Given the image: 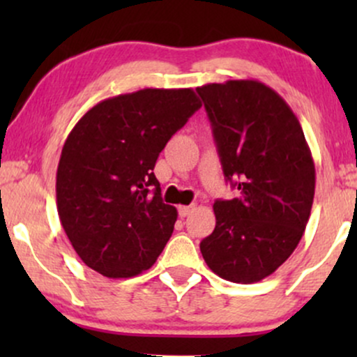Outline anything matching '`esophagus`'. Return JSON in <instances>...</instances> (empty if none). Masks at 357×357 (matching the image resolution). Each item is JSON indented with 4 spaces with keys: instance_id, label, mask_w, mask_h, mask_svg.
I'll use <instances>...</instances> for the list:
<instances>
[{
    "instance_id": "obj_1",
    "label": "esophagus",
    "mask_w": 357,
    "mask_h": 357,
    "mask_svg": "<svg viewBox=\"0 0 357 357\" xmlns=\"http://www.w3.org/2000/svg\"><path fill=\"white\" fill-rule=\"evenodd\" d=\"M192 210H195V206H192V204H190V206H179L178 208V213H179V216H181V218H186V216H190L191 213H192Z\"/></svg>"
}]
</instances>
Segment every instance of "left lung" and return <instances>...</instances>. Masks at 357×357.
Listing matches in <instances>:
<instances>
[{"label":"left lung","instance_id":"1","mask_svg":"<svg viewBox=\"0 0 357 357\" xmlns=\"http://www.w3.org/2000/svg\"><path fill=\"white\" fill-rule=\"evenodd\" d=\"M213 127L225 178L240 198L216 199V227L199 248L216 275L253 284L292 255L312 210L315 166L289 104L258 80L196 89Z\"/></svg>","mask_w":357,"mask_h":357}]
</instances>
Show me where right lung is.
<instances>
[{"label":"right lung","instance_id":"1","mask_svg":"<svg viewBox=\"0 0 357 357\" xmlns=\"http://www.w3.org/2000/svg\"><path fill=\"white\" fill-rule=\"evenodd\" d=\"M199 107L192 89H142L99 102L70 130L56 169V210L87 267L129 278L161 255L178 211L162 203L154 166Z\"/></svg>","mask_w":357,"mask_h":357}]
</instances>
